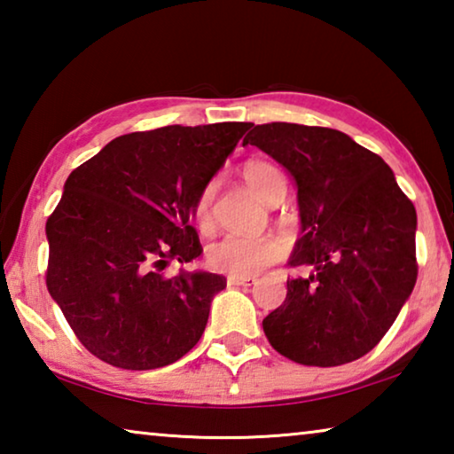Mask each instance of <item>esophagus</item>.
<instances>
[{"mask_svg": "<svg viewBox=\"0 0 454 454\" xmlns=\"http://www.w3.org/2000/svg\"><path fill=\"white\" fill-rule=\"evenodd\" d=\"M228 286H252L256 284L254 276H228Z\"/></svg>", "mask_w": 454, "mask_h": 454, "instance_id": "1", "label": "esophagus"}]
</instances>
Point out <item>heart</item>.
Returning a JSON list of instances; mask_svg holds the SVG:
<instances>
[{
  "label": "heart",
  "instance_id": "obj_1",
  "mask_svg": "<svg viewBox=\"0 0 454 454\" xmlns=\"http://www.w3.org/2000/svg\"><path fill=\"white\" fill-rule=\"evenodd\" d=\"M242 178L258 198L270 204L286 194V180L280 168L262 160H252L242 168ZM214 188H204L196 204V220L208 224ZM284 256V242L276 236H238L228 234L208 248V264L218 272L232 276H252L262 272Z\"/></svg>",
  "mask_w": 454,
  "mask_h": 454
}]
</instances>
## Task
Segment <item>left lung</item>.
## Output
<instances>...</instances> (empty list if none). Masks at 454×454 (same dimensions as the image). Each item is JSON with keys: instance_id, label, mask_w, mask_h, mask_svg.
<instances>
[{"instance_id": "left-lung-1", "label": "left lung", "mask_w": 454, "mask_h": 454, "mask_svg": "<svg viewBox=\"0 0 454 454\" xmlns=\"http://www.w3.org/2000/svg\"><path fill=\"white\" fill-rule=\"evenodd\" d=\"M246 144L294 178L302 236L288 264L310 268L262 320L268 342L306 366L364 356L417 282L412 202L380 156L338 129L272 121L252 128Z\"/></svg>"}]
</instances>
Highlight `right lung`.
I'll return each mask as SVG.
<instances>
[{
    "label": "right lung",
    "mask_w": 454,
    "mask_h": 454,
    "mask_svg": "<svg viewBox=\"0 0 454 454\" xmlns=\"http://www.w3.org/2000/svg\"><path fill=\"white\" fill-rule=\"evenodd\" d=\"M250 121L120 136L75 168L45 224V284L91 355L126 371L172 364L196 347L224 276L164 268L202 254L198 198Z\"/></svg>",
    "instance_id": "obj_1"
}]
</instances>
